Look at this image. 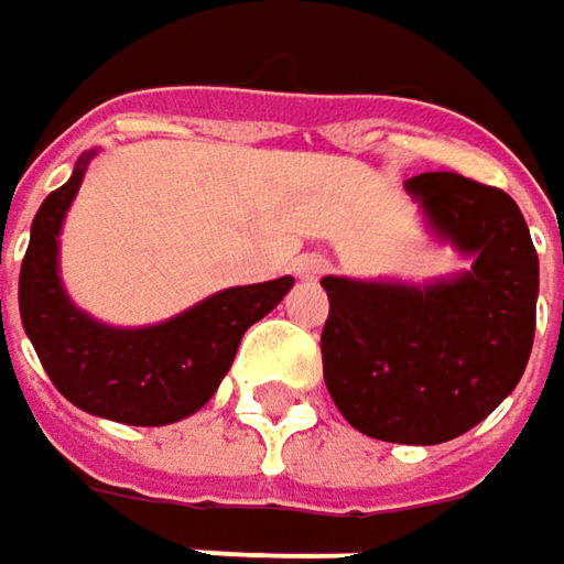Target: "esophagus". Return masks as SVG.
I'll use <instances>...</instances> for the list:
<instances>
[{
    "label": "esophagus",
    "instance_id": "34e87169",
    "mask_svg": "<svg viewBox=\"0 0 564 564\" xmlns=\"http://www.w3.org/2000/svg\"><path fill=\"white\" fill-rule=\"evenodd\" d=\"M326 270H329V260H326L323 253H301V257L294 260L297 279H319Z\"/></svg>",
    "mask_w": 564,
    "mask_h": 564
}]
</instances>
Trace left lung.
<instances>
[{
  "instance_id": "left-lung-1",
  "label": "left lung",
  "mask_w": 564,
  "mask_h": 564,
  "mask_svg": "<svg viewBox=\"0 0 564 564\" xmlns=\"http://www.w3.org/2000/svg\"><path fill=\"white\" fill-rule=\"evenodd\" d=\"M433 241L470 270L433 279L326 275L323 379L364 436L436 445L489 417L528 367L540 260L506 191L455 172L404 182Z\"/></svg>"
}]
</instances>
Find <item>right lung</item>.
I'll list each match as a JSON object with an SVG mask.
<instances>
[{
  "label": "right lung",
  "instance_id": "add662e5",
  "mask_svg": "<svg viewBox=\"0 0 564 564\" xmlns=\"http://www.w3.org/2000/svg\"><path fill=\"white\" fill-rule=\"evenodd\" d=\"M97 150L36 209L18 279L21 323L65 399L131 426H165L197 414L226 379L241 336L292 292L294 279L223 289L153 326H109L80 311L58 272V235Z\"/></svg>",
  "mask_w": 564,
  "mask_h": 564
}]
</instances>
